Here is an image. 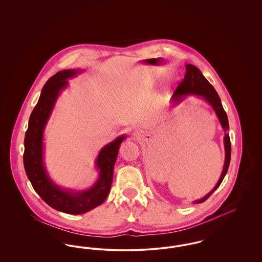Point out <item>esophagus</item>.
<instances>
[{"mask_svg":"<svg viewBox=\"0 0 262 262\" xmlns=\"http://www.w3.org/2000/svg\"><path fill=\"white\" fill-rule=\"evenodd\" d=\"M140 134H141V133H140V132H138V130H136V132L134 133V135H135L136 137H139V136H140Z\"/></svg>","mask_w":262,"mask_h":262,"instance_id":"obj_1","label":"esophagus"}]
</instances>
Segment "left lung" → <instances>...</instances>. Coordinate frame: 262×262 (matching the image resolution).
I'll use <instances>...</instances> for the list:
<instances>
[{
    "instance_id": "obj_1",
    "label": "left lung",
    "mask_w": 262,
    "mask_h": 262,
    "mask_svg": "<svg viewBox=\"0 0 262 262\" xmlns=\"http://www.w3.org/2000/svg\"><path fill=\"white\" fill-rule=\"evenodd\" d=\"M188 95H194L205 100L210 106L214 112L216 114L221 126L224 130V147H225V162L223 171L221 177L216 184V186L213 187L211 191H209L206 195H204L202 199L199 200H194L193 203H201L207 200L212 193L221 185L222 181L224 180L225 176L227 174L230 160H231V141L229 137V121L227 114L224 111V108L222 106L221 99L219 95L217 94L216 90L209 83V81L204 77V75L201 74L200 70L190 63L186 64V75L184 80L179 84V86L176 89V91L172 96L171 102L173 104H179L186 96Z\"/></svg>"
}]
</instances>
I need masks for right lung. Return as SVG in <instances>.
<instances>
[{
    "mask_svg": "<svg viewBox=\"0 0 262 262\" xmlns=\"http://www.w3.org/2000/svg\"><path fill=\"white\" fill-rule=\"evenodd\" d=\"M81 72L82 70H63L48 79L30 115L25 137V173L34 190L52 208L73 215L90 211L106 200L112 186L119 148L125 138V135L120 136L100 150L95 161L99 174L88 189L62 188L52 181L44 163V130L61 92L69 85L68 79Z\"/></svg>",
    "mask_w": 262,
    "mask_h": 262,
    "instance_id": "add662e5",
    "label": "right lung"
}]
</instances>
